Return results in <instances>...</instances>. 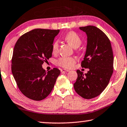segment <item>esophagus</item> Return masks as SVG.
<instances>
[{"mask_svg": "<svg viewBox=\"0 0 127 127\" xmlns=\"http://www.w3.org/2000/svg\"><path fill=\"white\" fill-rule=\"evenodd\" d=\"M60 71H61L62 73H65V72H69V70L65 69H60Z\"/></svg>", "mask_w": 127, "mask_h": 127, "instance_id": "obj_1", "label": "esophagus"}]
</instances>
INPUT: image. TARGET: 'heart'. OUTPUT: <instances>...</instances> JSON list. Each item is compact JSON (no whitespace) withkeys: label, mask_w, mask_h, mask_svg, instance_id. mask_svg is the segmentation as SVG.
<instances>
[{"label":"heart","mask_w":127,"mask_h":127,"mask_svg":"<svg viewBox=\"0 0 127 127\" xmlns=\"http://www.w3.org/2000/svg\"><path fill=\"white\" fill-rule=\"evenodd\" d=\"M64 39L71 45L72 47L75 48L76 51L80 53V50L76 48L79 47L82 43V40L79 35L76 32L71 31L64 35ZM53 53H56L59 50L58 41H55L52 46ZM76 62V59L73 57H61L57 60V64L59 66L64 68H71L73 67Z\"/></svg>","instance_id":"obj_1"}]
</instances>
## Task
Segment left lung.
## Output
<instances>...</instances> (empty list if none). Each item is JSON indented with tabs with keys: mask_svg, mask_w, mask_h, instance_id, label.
<instances>
[{
	"mask_svg": "<svg viewBox=\"0 0 127 127\" xmlns=\"http://www.w3.org/2000/svg\"><path fill=\"white\" fill-rule=\"evenodd\" d=\"M87 34L88 43L82 68L87 73L77 70V78L73 84L78 95L85 99L98 96L109 83L114 71V55L110 39L101 30L94 26L80 27Z\"/></svg>",
	"mask_w": 127,
	"mask_h": 127,
	"instance_id": "8db88e82",
	"label": "left lung"
}]
</instances>
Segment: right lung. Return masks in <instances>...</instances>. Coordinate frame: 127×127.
Wrapping results in <instances>:
<instances>
[{"label": "right lung", "mask_w": 127, "mask_h": 127, "mask_svg": "<svg viewBox=\"0 0 127 127\" xmlns=\"http://www.w3.org/2000/svg\"><path fill=\"white\" fill-rule=\"evenodd\" d=\"M59 30L35 29L20 37L14 47L12 73L24 95L41 100L49 95L60 74L54 68L47 72L42 65L52 56V46Z\"/></svg>", "instance_id": "add662e5"}]
</instances>
